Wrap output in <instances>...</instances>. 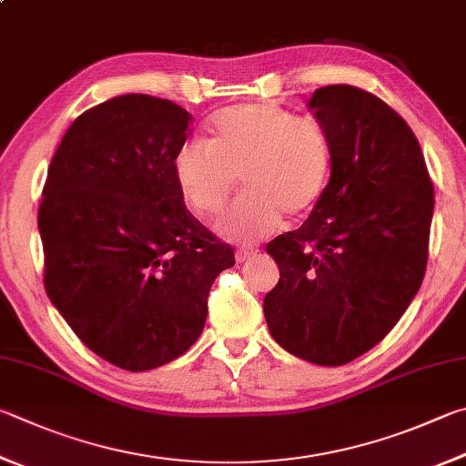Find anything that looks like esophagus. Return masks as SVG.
Instances as JSON below:
<instances>
[{
  "instance_id": "34e87169",
  "label": "esophagus",
  "mask_w": 466,
  "mask_h": 466,
  "mask_svg": "<svg viewBox=\"0 0 466 466\" xmlns=\"http://www.w3.org/2000/svg\"><path fill=\"white\" fill-rule=\"evenodd\" d=\"M255 255H257V252H252V250H238V252H236V262H247L248 258H252Z\"/></svg>"
}]
</instances>
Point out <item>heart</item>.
<instances>
[{"instance_id": "1", "label": "heart", "mask_w": 466, "mask_h": 466, "mask_svg": "<svg viewBox=\"0 0 466 466\" xmlns=\"http://www.w3.org/2000/svg\"><path fill=\"white\" fill-rule=\"evenodd\" d=\"M329 168L332 145L324 126L260 101L218 112L209 142H185L173 173L185 204L204 218L222 214L240 177L244 198L219 232L255 242L275 234L285 216L306 219L324 196Z\"/></svg>"}]
</instances>
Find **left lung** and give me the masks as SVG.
<instances>
[{"label":"left lung","mask_w":466,"mask_h":466,"mask_svg":"<svg viewBox=\"0 0 466 466\" xmlns=\"http://www.w3.org/2000/svg\"><path fill=\"white\" fill-rule=\"evenodd\" d=\"M308 107L332 145L329 181L311 216L267 252L270 336L314 365L340 367L391 332L428 265L434 185L420 142L373 93L319 87Z\"/></svg>","instance_id":"1"}]
</instances>
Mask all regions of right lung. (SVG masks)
Returning a JSON list of instances; mask_svg holds the SVG:
<instances>
[{"instance_id": "obj_1", "label": "right lung", "mask_w": 466, "mask_h": 466, "mask_svg": "<svg viewBox=\"0 0 466 466\" xmlns=\"http://www.w3.org/2000/svg\"><path fill=\"white\" fill-rule=\"evenodd\" d=\"M191 122L168 99H107L65 132L42 189L48 299L89 350L132 373L189 350L211 283L234 267L230 244L189 214L177 187Z\"/></svg>"}]
</instances>
